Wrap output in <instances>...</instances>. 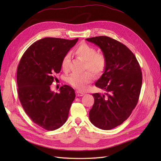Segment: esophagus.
<instances>
[{
  "label": "esophagus",
  "mask_w": 161,
  "mask_h": 161,
  "mask_svg": "<svg viewBox=\"0 0 161 161\" xmlns=\"http://www.w3.org/2000/svg\"><path fill=\"white\" fill-rule=\"evenodd\" d=\"M75 93H76V96L77 97H81L83 95H84V93L82 92H80L79 91H75Z\"/></svg>",
  "instance_id": "esophagus-1"
}]
</instances>
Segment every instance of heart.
<instances>
[{"instance_id": "heart-1", "label": "heart", "mask_w": 161, "mask_h": 161, "mask_svg": "<svg viewBox=\"0 0 161 161\" xmlns=\"http://www.w3.org/2000/svg\"><path fill=\"white\" fill-rule=\"evenodd\" d=\"M96 49L87 43H81L74 49V53L85 61V69H88L95 75L102 74L104 71L107 58L103 52H96ZM70 54H66L61 61V68L64 72L70 68ZM93 80V75L89 71L83 73H72L67 78V81L72 86L79 90H85L87 85Z\"/></svg>"}]
</instances>
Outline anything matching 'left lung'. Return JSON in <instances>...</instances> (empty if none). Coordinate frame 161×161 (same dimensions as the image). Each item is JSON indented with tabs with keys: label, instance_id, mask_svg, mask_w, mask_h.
Instances as JSON below:
<instances>
[{
	"label": "left lung",
	"instance_id": "left-lung-1",
	"mask_svg": "<svg viewBox=\"0 0 161 161\" xmlns=\"http://www.w3.org/2000/svg\"><path fill=\"white\" fill-rule=\"evenodd\" d=\"M86 40L99 46L107 58L104 72L95 83L105 93L92 95L95 103L89 119L100 129L110 130L127 119L138 102L141 68L134 53L120 42L105 36Z\"/></svg>",
	"mask_w": 161,
	"mask_h": 161
}]
</instances>
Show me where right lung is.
<instances>
[{"instance_id": "obj_1", "label": "right lung", "mask_w": 161, "mask_h": 161, "mask_svg": "<svg viewBox=\"0 0 161 161\" xmlns=\"http://www.w3.org/2000/svg\"><path fill=\"white\" fill-rule=\"evenodd\" d=\"M78 40H39L25 51L18 64L17 83L21 106L34 123L47 130L64 124L75 97L69 86H62L58 93L51 91L50 86L61 70L62 58Z\"/></svg>"}]
</instances>
